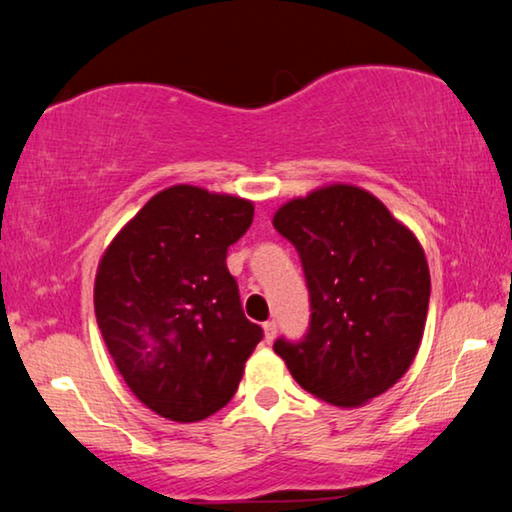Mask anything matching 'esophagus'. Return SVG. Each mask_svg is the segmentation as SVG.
Here are the masks:
<instances>
[{
  "label": "esophagus",
  "instance_id": "1",
  "mask_svg": "<svg viewBox=\"0 0 512 512\" xmlns=\"http://www.w3.org/2000/svg\"><path fill=\"white\" fill-rule=\"evenodd\" d=\"M262 327H264V341H266V343H273V341H275V334H277L275 320H266V323H264Z\"/></svg>",
  "mask_w": 512,
  "mask_h": 512
}]
</instances>
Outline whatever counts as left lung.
<instances>
[{"label": "left lung", "instance_id": "8db88e82", "mask_svg": "<svg viewBox=\"0 0 512 512\" xmlns=\"http://www.w3.org/2000/svg\"><path fill=\"white\" fill-rule=\"evenodd\" d=\"M273 225L298 248L311 298L307 336L275 341V354L327 404H368L406 375L420 350L431 277L418 237L350 183L291 198Z\"/></svg>", "mask_w": 512, "mask_h": 512}]
</instances>
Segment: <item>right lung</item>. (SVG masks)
<instances>
[{
    "instance_id": "1",
    "label": "right lung",
    "mask_w": 512,
    "mask_h": 512,
    "mask_svg": "<svg viewBox=\"0 0 512 512\" xmlns=\"http://www.w3.org/2000/svg\"><path fill=\"white\" fill-rule=\"evenodd\" d=\"M253 214L248 198L171 185L103 250L94 277L101 336L131 393L160 418L185 424L223 409L262 341L225 266Z\"/></svg>"
}]
</instances>
